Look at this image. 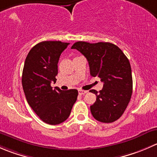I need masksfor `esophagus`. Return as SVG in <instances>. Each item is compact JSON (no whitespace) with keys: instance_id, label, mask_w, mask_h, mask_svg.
<instances>
[{"instance_id":"1","label":"esophagus","mask_w":157,"mask_h":157,"mask_svg":"<svg viewBox=\"0 0 157 157\" xmlns=\"http://www.w3.org/2000/svg\"><path fill=\"white\" fill-rule=\"evenodd\" d=\"M78 93H79V94H80V95H83V94H85V93H87V91H86V90H78Z\"/></svg>"}]
</instances>
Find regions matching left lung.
<instances>
[{
  "instance_id": "obj_1",
  "label": "left lung",
  "mask_w": 157,
  "mask_h": 157,
  "mask_svg": "<svg viewBox=\"0 0 157 157\" xmlns=\"http://www.w3.org/2000/svg\"><path fill=\"white\" fill-rule=\"evenodd\" d=\"M87 59L90 75L103 82V88L90 106L95 119L112 123L122 115L131 100L133 90L131 67L128 58L117 45L110 42H77L72 45Z\"/></svg>"
}]
</instances>
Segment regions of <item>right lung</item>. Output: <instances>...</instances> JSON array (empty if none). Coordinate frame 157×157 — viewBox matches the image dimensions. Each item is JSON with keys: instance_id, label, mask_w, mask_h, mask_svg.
<instances>
[{"instance_id": "add662e5", "label": "right lung", "mask_w": 157, "mask_h": 157, "mask_svg": "<svg viewBox=\"0 0 157 157\" xmlns=\"http://www.w3.org/2000/svg\"><path fill=\"white\" fill-rule=\"evenodd\" d=\"M68 45L60 41L39 42L29 51L23 70L22 85L27 102L42 121L52 125L68 118L78 96L75 89L63 91L51 86L57 80L60 55Z\"/></svg>"}]
</instances>
